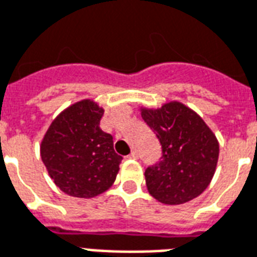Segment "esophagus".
Masks as SVG:
<instances>
[{
	"label": "esophagus",
	"instance_id": "34e87169",
	"mask_svg": "<svg viewBox=\"0 0 257 257\" xmlns=\"http://www.w3.org/2000/svg\"><path fill=\"white\" fill-rule=\"evenodd\" d=\"M128 158H129V159H138V158H139V154L136 153V151H132V153H131V154H129V155H128Z\"/></svg>",
	"mask_w": 257,
	"mask_h": 257
}]
</instances>
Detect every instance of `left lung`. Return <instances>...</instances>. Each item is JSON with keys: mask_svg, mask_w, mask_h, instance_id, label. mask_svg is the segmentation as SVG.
<instances>
[{"mask_svg": "<svg viewBox=\"0 0 257 257\" xmlns=\"http://www.w3.org/2000/svg\"><path fill=\"white\" fill-rule=\"evenodd\" d=\"M144 122L162 146V157L146 169L148 192L165 204H182L204 191L215 173L219 146L206 122L178 102L143 110Z\"/></svg>", "mask_w": 257, "mask_h": 257, "instance_id": "left-lung-1", "label": "left lung"}]
</instances>
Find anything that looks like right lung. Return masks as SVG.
Returning <instances> with one entry per match:
<instances>
[{"mask_svg": "<svg viewBox=\"0 0 257 257\" xmlns=\"http://www.w3.org/2000/svg\"><path fill=\"white\" fill-rule=\"evenodd\" d=\"M103 109L92 100L72 104L51 122L41 146L42 161L66 195L94 197L111 187L122 157L113 136L100 129Z\"/></svg>", "mask_w": 257, "mask_h": 257, "instance_id": "right-lung-1", "label": "right lung"}]
</instances>
